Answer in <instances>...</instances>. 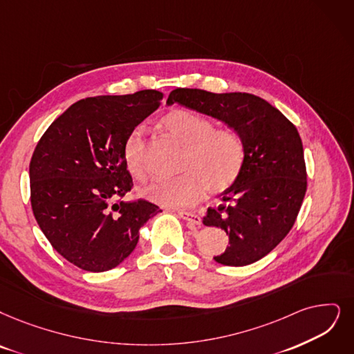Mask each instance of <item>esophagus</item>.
Masks as SVG:
<instances>
[{
  "instance_id": "obj_1",
  "label": "esophagus",
  "mask_w": 354,
  "mask_h": 354,
  "mask_svg": "<svg viewBox=\"0 0 354 354\" xmlns=\"http://www.w3.org/2000/svg\"><path fill=\"white\" fill-rule=\"evenodd\" d=\"M178 216L181 219L187 221L189 226L192 228V226H199L202 223V218L199 215L196 214H192V212H186V210H178Z\"/></svg>"
}]
</instances>
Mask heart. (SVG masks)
Segmentation results:
<instances>
[{"label":"heart","instance_id":"1","mask_svg":"<svg viewBox=\"0 0 354 354\" xmlns=\"http://www.w3.org/2000/svg\"><path fill=\"white\" fill-rule=\"evenodd\" d=\"M162 129L186 145L177 177L152 178L142 187L147 199L168 207H187L202 199L205 190L219 193L235 185L247 157L241 132L231 126H215L210 118L187 109H174L161 118ZM123 160L129 173L144 178L147 173L145 135L135 128L123 145Z\"/></svg>","mask_w":354,"mask_h":354}]
</instances>
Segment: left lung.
Masks as SVG:
<instances>
[{
    "mask_svg": "<svg viewBox=\"0 0 354 354\" xmlns=\"http://www.w3.org/2000/svg\"><path fill=\"white\" fill-rule=\"evenodd\" d=\"M173 103L241 132L247 147L243 173L221 194L222 203L207 209L203 223L223 230L230 238V245L215 261L247 266L263 259L292 230L306 193L298 129L270 103L248 93L177 88L168 95L167 104Z\"/></svg>",
    "mask_w": 354,
    "mask_h": 354,
    "instance_id": "left-lung-1",
    "label": "left lung"
}]
</instances>
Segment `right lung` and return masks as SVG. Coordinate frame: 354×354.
<instances>
[{
  "label": "right lung",
  "mask_w": 354,
  "mask_h": 354,
  "mask_svg": "<svg viewBox=\"0 0 354 354\" xmlns=\"http://www.w3.org/2000/svg\"><path fill=\"white\" fill-rule=\"evenodd\" d=\"M162 93L88 97L41 135L30 160L33 215L50 245L86 272H107L135 250L139 230L160 207L122 201L133 181L123 145L157 110Z\"/></svg>",
  "instance_id": "1"
}]
</instances>
